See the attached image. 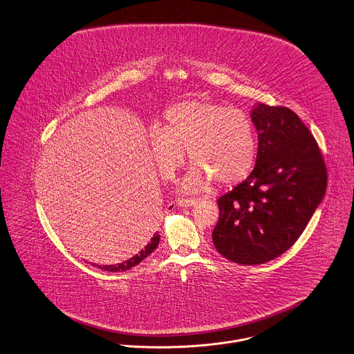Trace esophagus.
<instances>
[{
	"label": "esophagus",
	"instance_id": "34e87169",
	"mask_svg": "<svg viewBox=\"0 0 354 354\" xmlns=\"http://www.w3.org/2000/svg\"><path fill=\"white\" fill-rule=\"evenodd\" d=\"M198 203L196 198H178L176 199V205L180 207H191L195 206Z\"/></svg>",
	"mask_w": 354,
	"mask_h": 354
}]
</instances>
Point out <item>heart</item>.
<instances>
[{"label": "heart", "mask_w": 354, "mask_h": 354, "mask_svg": "<svg viewBox=\"0 0 354 354\" xmlns=\"http://www.w3.org/2000/svg\"><path fill=\"white\" fill-rule=\"evenodd\" d=\"M152 159L160 175L172 180L185 165L186 151L195 166L183 187L201 189L211 179L231 185L245 179L257 159V136L242 109L206 100H185L168 108L165 124L148 135Z\"/></svg>", "instance_id": "1"}]
</instances>
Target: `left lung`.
Listing matches in <instances>:
<instances>
[{
	"mask_svg": "<svg viewBox=\"0 0 354 354\" xmlns=\"http://www.w3.org/2000/svg\"><path fill=\"white\" fill-rule=\"evenodd\" d=\"M251 120L257 163L246 180L216 201L212 231L215 249L239 265L266 263L290 249L328 186L319 147L290 108L259 103Z\"/></svg>",
	"mask_w": 354,
	"mask_h": 354,
	"instance_id": "left-lung-1",
	"label": "left lung"
}]
</instances>
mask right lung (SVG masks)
<instances>
[{
	"mask_svg": "<svg viewBox=\"0 0 354 354\" xmlns=\"http://www.w3.org/2000/svg\"><path fill=\"white\" fill-rule=\"evenodd\" d=\"M159 241H160V235H159L158 232H156V234H153V236L151 238V241H149V242L147 243L146 246L142 249V251H139L136 255H133L132 258L127 259V261L122 262V263H118V265H108V266L93 265V263H92V265H93V266H96V268H99V269H102V270L112 271V272L129 270V269H132V268L138 266L143 259H146L147 257H148L149 254H152V251L158 248Z\"/></svg>",
	"mask_w": 354,
	"mask_h": 354,
	"instance_id": "1",
	"label": "right lung"
}]
</instances>
